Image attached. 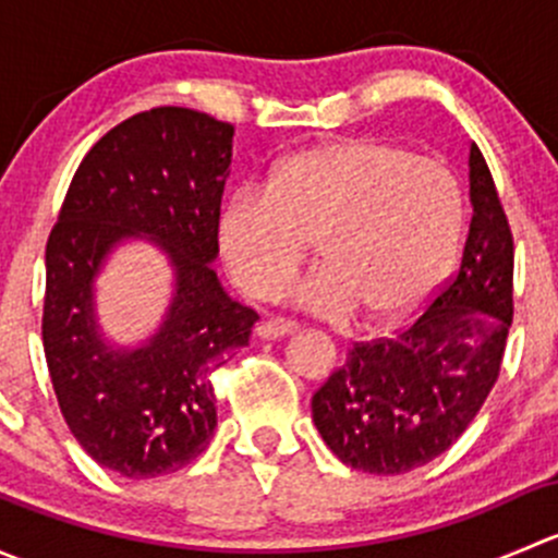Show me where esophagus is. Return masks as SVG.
<instances>
[{
	"mask_svg": "<svg viewBox=\"0 0 558 558\" xmlns=\"http://www.w3.org/2000/svg\"><path fill=\"white\" fill-rule=\"evenodd\" d=\"M294 331H296V324H291V320H283V318H267L256 326V335L262 337V340H280V337H289L294 335Z\"/></svg>",
	"mask_w": 558,
	"mask_h": 558,
	"instance_id": "esophagus-1",
	"label": "esophagus"
}]
</instances>
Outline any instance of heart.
<instances>
[{"instance_id":"1","label":"heart","mask_w":558,"mask_h":558,"mask_svg":"<svg viewBox=\"0 0 558 558\" xmlns=\"http://www.w3.org/2000/svg\"><path fill=\"white\" fill-rule=\"evenodd\" d=\"M461 232L464 191L451 167L378 137L296 150L267 189L232 191L216 216L218 256L245 294L278 296L315 240L324 262L291 300L326 318L362 307L378 326L440 291Z\"/></svg>"}]
</instances>
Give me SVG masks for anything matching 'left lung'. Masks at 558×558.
<instances>
[{"label":"left lung","mask_w":558,"mask_h":558,"mask_svg":"<svg viewBox=\"0 0 558 558\" xmlns=\"http://www.w3.org/2000/svg\"><path fill=\"white\" fill-rule=\"evenodd\" d=\"M472 221L456 275L393 337L353 342L313 393V421L342 464L402 475L470 426L499 378L513 324V232L481 148H470Z\"/></svg>","instance_id":"8db88e82"}]
</instances>
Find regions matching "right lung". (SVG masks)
Segmentation results:
<instances>
[{
  "label": "right lung",
  "mask_w": 558,
  "mask_h": 558,
  "mask_svg": "<svg viewBox=\"0 0 558 558\" xmlns=\"http://www.w3.org/2000/svg\"><path fill=\"white\" fill-rule=\"evenodd\" d=\"M234 126L154 107L118 123L77 167L45 245L43 348L66 426L99 466L159 477L207 448L216 429L213 369L247 345L258 315L210 267ZM159 244L175 269L160 331L140 349L98 335L93 278L121 239Z\"/></svg>",
  "instance_id": "obj_1"
}]
</instances>
